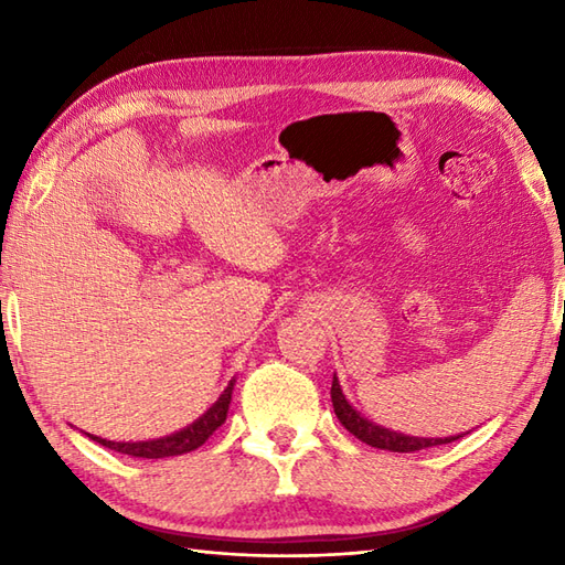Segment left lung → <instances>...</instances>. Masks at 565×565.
<instances>
[{"instance_id": "1", "label": "left lung", "mask_w": 565, "mask_h": 565, "mask_svg": "<svg viewBox=\"0 0 565 565\" xmlns=\"http://www.w3.org/2000/svg\"><path fill=\"white\" fill-rule=\"evenodd\" d=\"M330 395H332L334 415H338V419L344 425V429L352 431L356 439H362L364 444H369V447L407 454V451H419V449H427V447H437V444H449L454 439H459V437H447V439L407 437V435H401V431H391L386 427H379L374 423H369V419H364L350 403H347L340 383H338V376H332Z\"/></svg>"}]
</instances>
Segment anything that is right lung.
Masks as SVG:
<instances>
[{"mask_svg":"<svg viewBox=\"0 0 565 565\" xmlns=\"http://www.w3.org/2000/svg\"><path fill=\"white\" fill-rule=\"evenodd\" d=\"M233 398V383H227V388L223 391V395L211 411L199 417L194 425H189L182 431H174L170 437L162 439H152V441H109L102 437H92L94 441H99L102 447H109L114 451H121L128 456H142V459H167V456H179V454H189L199 449L201 444H206V439L218 429L225 417H227V405H231Z\"/></svg>","mask_w":565,"mask_h":565,"instance_id":"right-lung-1","label":"right lung"}]
</instances>
